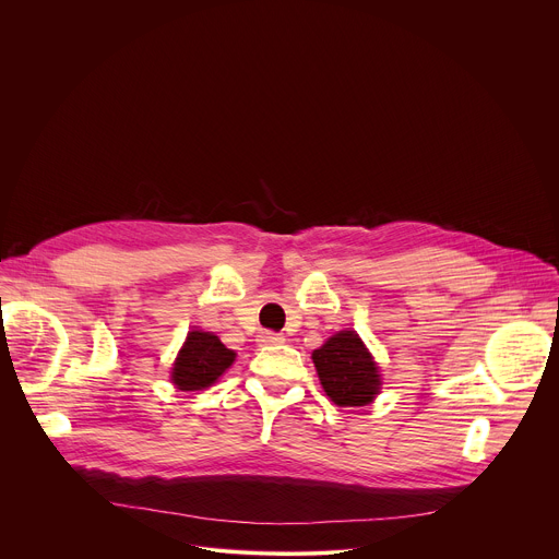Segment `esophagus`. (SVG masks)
I'll return each instance as SVG.
<instances>
[{
  "label": "esophagus",
  "instance_id": "34e87169",
  "mask_svg": "<svg viewBox=\"0 0 559 559\" xmlns=\"http://www.w3.org/2000/svg\"><path fill=\"white\" fill-rule=\"evenodd\" d=\"M257 341H259V345H261V347H272V345H281V343L285 341V336L267 330V332H261Z\"/></svg>",
  "mask_w": 559,
  "mask_h": 559
}]
</instances>
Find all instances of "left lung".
Instances as JSON below:
<instances>
[{
	"label": "left lung",
	"mask_w": 559,
	"mask_h": 559,
	"mask_svg": "<svg viewBox=\"0 0 559 559\" xmlns=\"http://www.w3.org/2000/svg\"><path fill=\"white\" fill-rule=\"evenodd\" d=\"M325 393L338 407H365L380 389L373 358L354 332L332 336L311 354Z\"/></svg>",
	"instance_id": "left-lung-1"
}]
</instances>
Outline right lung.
Instances as JSON below:
<instances>
[{"instance_id":"right-lung-1","label":"right lung","mask_w":559,"mask_h":559,"mask_svg":"<svg viewBox=\"0 0 559 559\" xmlns=\"http://www.w3.org/2000/svg\"><path fill=\"white\" fill-rule=\"evenodd\" d=\"M236 354L210 332H190L173 369V382L181 391H201L218 380Z\"/></svg>"}]
</instances>
